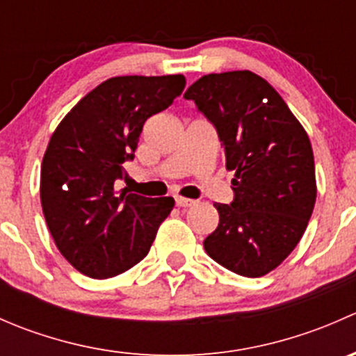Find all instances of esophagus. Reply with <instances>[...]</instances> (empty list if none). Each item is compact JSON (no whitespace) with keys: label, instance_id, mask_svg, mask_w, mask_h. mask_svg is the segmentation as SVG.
Listing matches in <instances>:
<instances>
[{"label":"esophagus","instance_id":"34e87169","mask_svg":"<svg viewBox=\"0 0 356 356\" xmlns=\"http://www.w3.org/2000/svg\"><path fill=\"white\" fill-rule=\"evenodd\" d=\"M195 203H196L195 200L181 198V196H177V198H175V204H177L179 208H189V207H193V204H195Z\"/></svg>","mask_w":356,"mask_h":356}]
</instances>
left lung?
<instances>
[{
  "mask_svg": "<svg viewBox=\"0 0 356 356\" xmlns=\"http://www.w3.org/2000/svg\"><path fill=\"white\" fill-rule=\"evenodd\" d=\"M184 98L213 125L236 172L234 200L213 204L218 227L204 251L234 274L261 277L296 248L314 211L310 139L281 95L250 70L203 75Z\"/></svg>",
  "mask_w": 356,
  "mask_h": 356,
  "instance_id": "1",
  "label": "left lung"
}]
</instances>
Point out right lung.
<instances>
[{"mask_svg":"<svg viewBox=\"0 0 356 356\" xmlns=\"http://www.w3.org/2000/svg\"><path fill=\"white\" fill-rule=\"evenodd\" d=\"M184 75L111 77L60 122L41 167V204L60 253L81 274L108 279L148 254L174 198L117 191L143 125L174 103Z\"/></svg>","mask_w":356,"mask_h":356,"instance_id":"right-lung-1","label":"right lung"}]
</instances>
